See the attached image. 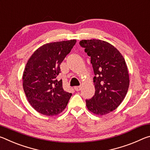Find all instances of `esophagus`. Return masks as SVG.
I'll use <instances>...</instances> for the list:
<instances>
[{
  "label": "esophagus",
  "mask_w": 150,
  "mask_h": 150,
  "mask_svg": "<svg viewBox=\"0 0 150 150\" xmlns=\"http://www.w3.org/2000/svg\"><path fill=\"white\" fill-rule=\"evenodd\" d=\"M74 89H75L76 91H81V87H79V86H77V87H74Z\"/></svg>",
  "instance_id": "34e87169"
}]
</instances>
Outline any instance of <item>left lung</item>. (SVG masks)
Masks as SVG:
<instances>
[{"label": "left lung", "mask_w": 150, "mask_h": 150, "mask_svg": "<svg viewBox=\"0 0 150 150\" xmlns=\"http://www.w3.org/2000/svg\"><path fill=\"white\" fill-rule=\"evenodd\" d=\"M79 44L91 57L95 73V93L86 100V105L95 115H106L120 105L128 92L130 80L126 62L120 52L105 41L84 40Z\"/></svg>", "instance_id": "8db88e82"}]
</instances>
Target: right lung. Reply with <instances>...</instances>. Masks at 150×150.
<instances>
[{
    "label": "right lung",
    "instance_id": "obj_1",
    "mask_svg": "<svg viewBox=\"0 0 150 150\" xmlns=\"http://www.w3.org/2000/svg\"><path fill=\"white\" fill-rule=\"evenodd\" d=\"M76 40L48 43L35 51L23 73V88L30 105L38 112L55 116L64 110L72 94L63 88L57 76L60 64L74 46Z\"/></svg>",
    "mask_w": 150,
    "mask_h": 150
}]
</instances>
